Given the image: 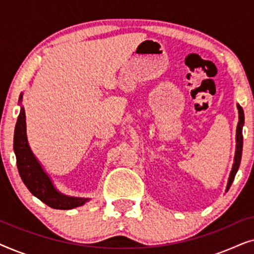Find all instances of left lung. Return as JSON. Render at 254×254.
<instances>
[{
    "label": "left lung",
    "mask_w": 254,
    "mask_h": 254,
    "mask_svg": "<svg viewBox=\"0 0 254 254\" xmlns=\"http://www.w3.org/2000/svg\"><path fill=\"white\" fill-rule=\"evenodd\" d=\"M238 107V113H239V121L237 126V135H236V141H237V147H236V155H235V163L232 166V171L230 173V178H229L228 187L227 190L230 189L232 182H234L236 173L238 171L239 165H241V159H242V151H243V126H244V111L241 106Z\"/></svg>",
    "instance_id": "8db88e82"
}]
</instances>
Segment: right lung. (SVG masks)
I'll return each instance as SVG.
<instances>
[{"mask_svg": "<svg viewBox=\"0 0 254 254\" xmlns=\"http://www.w3.org/2000/svg\"><path fill=\"white\" fill-rule=\"evenodd\" d=\"M25 125V111L22 107L15 127L13 151L16 154L17 169L25 186L34 196L54 209H72L84 204L89 199L62 195L54 189L50 178L43 171L40 164L31 151L27 143Z\"/></svg>", "mask_w": 254, "mask_h": 254, "instance_id": "1", "label": "right lung"}]
</instances>
